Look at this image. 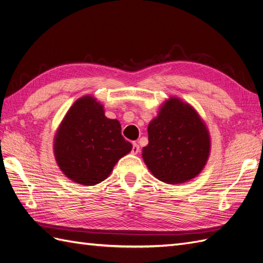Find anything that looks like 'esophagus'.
<instances>
[{
    "label": "esophagus",
    "mask_w": 263,
    "mask_h": 263,
    "mask_svg": "<svg viewBox=\"0 0 263 263\" xmlns=\"http://www.w3.org/2000/svg\"><path fill=\"white\" fill-rule=\"evenodd\" d=\"M140 151V149H139V145L138 144H136V142H134L133 144V148H132V154H134V155H137L138 153Z\"/></svg>",
    "instance_id": "obj_1"
}]
</instances>
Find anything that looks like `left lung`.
Wrapping results in <instances>:
<instances>
[{
  "label": "left lung",
  "mask_w": 263,
  "mask_h": 263,
  "mask_svg": "<svg viewBox=\"0 0 263 263\" xmlns=\"http://www.w3.org/2000/svg\"><path fill=\"white\" fill-rule=\"evenodd\" d=\"M142 159L154 176L166 184H180L203 170L211 150L203 119L189 103L170 98L148 125Z\"/></svg>",
  "instance_id": "left-lung-1"
}]
</instances>
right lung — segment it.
Here are the masks:
<instances>
[{
	"label": "right lung",
	"mask_w": 263,
	"mask_h": 263,
	"mask_svg": "<svg viewBox=\"0 0 263 263\" xmlns=\"http://www.w3.org/2000/svg\"><path fill=\"white\" fill-rule=\"evenodd\" d=\"M117 119H109L91 95L70 107L57 130L53 153L59 168L73 182L95 185L104 181L116 162L132 150Z\"/></svg>",
	"instance_id": "1"
}]
</instances>
